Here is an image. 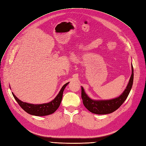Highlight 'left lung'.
I'll list each match as a JSON object with an SVG mask.
<instances>
[{
  "instance_id": "8db88e82",
  "label": "left lung",
  "mask_w": 146,
  "mask_h": 146,
  "mask_svg": "<svg viewBox=\"0 0 146 146\" xmlns=\"http://www.w3.org/2000/svg\"><path fill=\"white\" fill-rule=\"evenodd\" d=\"M133 68L131 64V75L125 90L117 98L109 100H93L88 96L82 86V99L83 104L87 110L97 114H107L116 111L129 96L133 82Z\"/></svg>"
}]
</instances>
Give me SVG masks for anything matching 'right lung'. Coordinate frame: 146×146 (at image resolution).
Instances as JSON below:
<instances>
[{"label":"right lung","mask_w":146,"mask_h":146,"mask_svg":"<svg viewBox=\"0 0 146 146\" xmlns=\"http://www.w3.org/2000/svg\"><path fill=\"white\" fill-rule=\"evenodd\" d=\"M68 83H66L61 88L59 93L57 94L55 98L50 101V102L42 104H32L24 102L19 100L17 97L13 93V96L16 100V102L20 105V107L23 108L25 112L31 114V115L37 116H47L54 113L56 110L58 108L61 104V100L63 98V91L66 86L68 85Z\"/></svg>","instance_id":"add662e5"}]
</instances>
